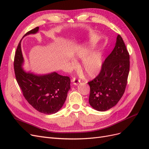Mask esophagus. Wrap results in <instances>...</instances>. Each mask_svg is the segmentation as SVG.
I'll return each instance as SVG.
<instances>
[{"instance_id":"34e87169","label":"esophagus","mask_w":149,"mask_h":149,"mask_svg":"<svg viewBox=\"0 0 149 149\" xmlns=\"http://www.w3.org/2000/svg\"><path fill=\"white\" fill-rule=\"evenodd\" d=\"M72 82L73 83V84L74 85H78L80 83V81L79 79H78L77 78H76L74 77L73 79H72Z\"/></svg>"}]
</instances>
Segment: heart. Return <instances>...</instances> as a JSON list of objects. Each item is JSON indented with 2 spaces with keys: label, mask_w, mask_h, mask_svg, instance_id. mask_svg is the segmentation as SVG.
Returning a JSON list of instances; mask_svg holds the SVG:
<instances>
[{
  "label": "heart",
  "mask_w": 149,
  "mask_h": 149,
  "mask_svg": "<svg viewBox=\"0 0 149 149\" xmlns=\"http://www.w3.org/2000/svg\"><path fill=\"white\" fill-rule=\"evenodd\" d=\"M90 49L88 48L79 47L76 49L74 56L76 58L81 59L82 69L83 71L89 77H94L96 76L102 68V56L100 52H94L91 55L88 56ZM73 66L76 65L74 62H72Z\"/></svg>",
  "instance_id": "1"
}]
</instances>
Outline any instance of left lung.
Listing matches in <instances>:
<instances>
[{
  "label": "left lung",
  "mask_w": 149,
  "mask_h": 149,
  "mask_svg": "<svg viewBox=\"0 0 149 149\" xmlns=\"http://www.w3.org/2000/svg\"><path fill=\"white\" fill-rule=\"evenodd\" d=\"M129 54L118 35L114 48L102 63L100 73L91 81L89 102L99 111L109 110L123 96L129 73Z\"/></svg>",
  "instance_id": "1"
}]
</instances>
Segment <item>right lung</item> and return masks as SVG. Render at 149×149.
Masks as SVG:
<instances>
[{
	"instance_id": "obj_1",
	"label": "right lung",
	"mask_w": 149,
	"mask_h": 149,
	"mask_svg": "<svg viewBox=\"0 0 149 149\" xmlns=\"http://www.w3.org/2000/svg\"><path fill=\"white\" fill-rule=\"evenodd\" d=\"M38 26L28 31L24 36L38 32ZM24 58L21 41L14 57V71L18 84L25 100L38 112L45 114H55L62 107L70 89V79L56 72L37 75L26 73L22 68Z\"/></svg>"
}]
</instances>
